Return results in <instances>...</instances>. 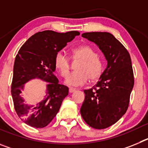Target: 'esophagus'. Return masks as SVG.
Here are the masks:
<instances>
[{
    "instance_id": "1",
    "label": "esophagus",
    "mask_w": 148,
    "mask_h": 148,
    "mask_svg": "<svg viewBox=\"0 0 148 148\" xmlns=\"http://www.w3.org/2000/svg\"><path fill=\"white\" fill-rule=\"evenodd\" d=\"M75 90H75V88H70L69 89V92H70V93H72V92H75Z\"/></svg>"
}]
</instances>
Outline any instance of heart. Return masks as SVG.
<instances>
[{
    "mask_svg": "<svg viewBox=\"0 0 148 148\" xmlns=\"http://www.w3.org/2000/svg\"><path fill=\"white\" fill-rule=\"evenodd\" d=\"M73 59L81 60L76 67L77 72L68 75L64 83L70 87L82 86L88 81L98 80L102 74L104 65L97 53L91 47L82 45L72 51ZM55 65L61 76L66 77L70 73V58L65 53L60 52L56 55Z\"/></svg>",
    "mask_w": 148,
    "mask_h": 148,
    "instance_id": "b5f03b06",
    "label": "heart"
}]
</instances>
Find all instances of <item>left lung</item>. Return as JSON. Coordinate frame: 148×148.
I'll list each match as a JSON object with an SVG mask.
<instances>
[{"mask_svg":"<svg viewBox=\"0 0 148 148\" xmlns=\"http://www.w3.org/2000/svg\"><path fill=\"white\" fill-rule=\"evenodd\" d=\"M82 36L99 47L108 65L97 84L84 90L81 115L89 126L105 129L117 122L129 106L134 85L131 58L126 48L109 32H86Z\"/></svg>","mask_w":148,"mask_h":148,"instance_id":"left-lung-1","label":"left lung"}]
</instances>
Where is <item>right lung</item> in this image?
I'll return each mask as SVG.
<instances>
[{
    "mask_svg": "<svg viewBox=\"0 0 148 148\" xmlns=\"http://www.w3.org/2000/svg\"><path fill=\"white\" fill-rule=\"evenodd\" d=\"M79 34L78 31L66 33L52 30L38 32L32 35L18 51L13 68L11 92L17 114L27 125L43 128L58 113L69 89L58 84L54 75L55 59L58 52ZM34 78L48 82V84L45 99L35 106H28L20 93L24 84Z\"/></svg>",
    "mask_w": 148,
    "mask_h": 148,
    "instance_id": "1",
    "label": "right lung"
}]
</instances>
